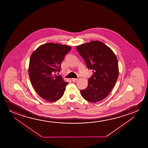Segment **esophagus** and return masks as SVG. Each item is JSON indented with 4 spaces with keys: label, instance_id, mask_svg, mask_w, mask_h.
Segmentation results:
<instances>
[{
    "label": "esophagus",
    "instance_id": "34e87169",
    "mask_svg": "<svg viewBox=\"0 0 148 148\" xmlns=\"http://www.w3.org/2000/svg\"><path fill=\"white\" fill-rule=\"evenodd\" d=\"M71 80H72V81H73V82H75V81H77L78 79H77V78H72Z\"/></svg>",
    "mask_w": 148,
    "mask_h": 148
}]
</instances>
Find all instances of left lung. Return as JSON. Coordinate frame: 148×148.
Listing matches in <instances>:
<instances>
[{"label": "left lung", "mask_w": 148, "mask_h": 148, "mask_svg": "<svg viewBox=\"0 0 148 148\" xmlns=\"http://www.w3.org/2000/svg\"><path fill=\"white\" fill-rule=\"evenodd\" d=\"M76 47L87 68L93 70L87 88L80 90L81 95L91 103L101 101L109 95L117 80V57L109 47L100 41H91Z\"/></svg>", "instance_id": "left-lung-1"}]
</instances>
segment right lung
<instances>
[{"instance_id":"right-lung-1","label":"right lung","mask_w":148,"mask_h":148,"mask_svg":"<svg viewBox=\"0 0 148 148\" xmlns=\"http://www.w3.org/2000/svg\"><path fill=\"white\" fill-rule=\"evenodd\" d=\"M71 49L67 45L47 43L31 56L28 68L31 82L37 94L47 101H57L64 93L69 83L54 73L60 71L61 63Z\"/></svg>"}]
</instances>
